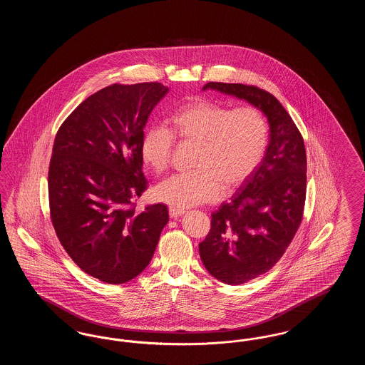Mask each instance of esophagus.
I'll return each mask as SVG.
<instances>
[{
  "mask_svg": "<svg viewBox=\"0 0 365 365\" xmlns=\"http://www.w3.org/2000/svg\"><path fill=\"white\" fill-rule=\"evenodd\" d=\"M168 212H170V217H173V219H176V217H179V216H182V215L185 213V209H178L173 208V207H170V209H168Z\"/></svg>",
  "mask_w": 365,
  "mask_h": 365,
  "instance_id": "esophagus-1",
  "label": "esophagus"
}]
</instances>
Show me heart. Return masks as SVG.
I'll use <instances>...</instances> for the list:
<instances>
[{"label":"heart","instance_id":"b5f03b06","mask_svg":"<svg viewBox=\"0 0 365 365\" xmlns=\"http://www.w3.org/2000/svg\"><path fill=\"white\" fill-rule=\"evenodd\" d=\"M165 125H150L140 139L139 153L156 174L167 171L174 156L176 138L197 145L195 171L176 174L157 185V200L185 209L217 200L255 174L265 156L269 138L268 122L259 108L195 98L176 108Z\"/></svg>","mask_w":365,"mask_h":365}]
</instances>
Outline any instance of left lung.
Wrapping results in <instances>:
<instances>
[{"mask_svg":"<svg viewBox=\"0 0 365 365\" xmlns=\"http://www.w3.org/2000/svg\"><path fill=\"white\" fill-rule=\"evenodd\" d=\"M264 112L269 143L259 168L230 202L212 213L200 257L213 278L242 284L268 272L283 256L301 225L307 197L304 138L277 97L260 87L209 82Z\"/></svg>","mask_w":365,"mask_h":365,"instance_id":"left-lung-1","label":"left lung"}]
</instances>
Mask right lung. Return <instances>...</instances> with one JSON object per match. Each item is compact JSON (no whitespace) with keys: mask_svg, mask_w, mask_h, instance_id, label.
Listing matches in <instances>:
<instances>
[{"mask_svg":"<svg viewBox=\"0 0 365 365\" xmlns=\"http://www.w3.org/2000/svg\"><path fill=\"white\" fill-rule=\"evenodd\" d=\"M168 87L115 83L91 94L60 125L48 174L51 219L73 262L93 278L120 284L138 277L168 223L148 189L139 153L143 127Z\"/></svg>","mask_w":365,"mask_h":365,"instance_id":"obj_1","label":"right lung"}]
</instances>
